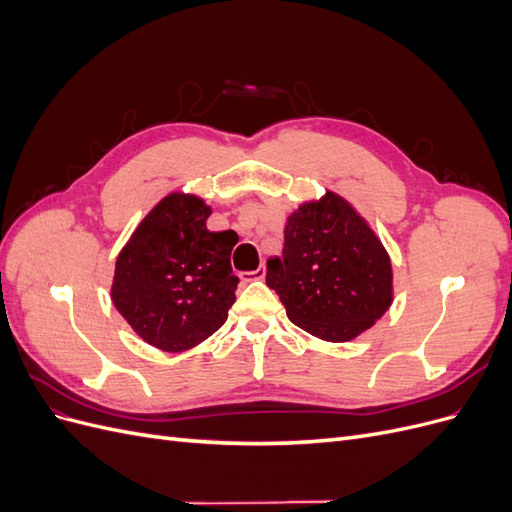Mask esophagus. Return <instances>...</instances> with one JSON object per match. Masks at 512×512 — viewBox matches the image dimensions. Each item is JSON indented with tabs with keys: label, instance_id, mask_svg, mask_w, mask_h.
<instances>
[{
	"label": "esophagus",
	"instance_id": "1",
	"mask_svg": "<svg viewBox=\"0 0 512 512\" xmlns=\"http://www.w3.org/2000/svg\"><path fill=\"white\" fill-rule=\"evenodd\" d=\"M267 275V269H265V265H260L256 271H245V273H241V280L243 282H252V280H262V277Z\"/></svg>",
	"mask_w": 512,
	"mask_h": 512
}]
</instances>
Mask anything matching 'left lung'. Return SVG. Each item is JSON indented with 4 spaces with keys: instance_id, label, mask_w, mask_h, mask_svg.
<instances>
[{
    "instance_id": "obj_1",
    "label": "left lung",
    "mask_w": 512,
    "mask_h": 512,
    "mask_svg": "<svg viewBox=\"0 0 512 512\" xmlns=\"http://www.w3.org/2000/svg\"><path fill=\"white\" fill-rule=\"evenodd\" d=\"M267 286L297 327L348 342L391 307V258L361 215L327 192L288 218L282 256L267 260Z\"/></svg>"
}]
</instances>
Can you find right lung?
Here are the masks:
<instances>
[{
	"label": "right lung",
	"instance_id": "add662e5",
	"mask_svg": "<svg viewBox=\"0 0 512 512\" xmlns=\"http://www.w3.org/2000/svg\"><path fill=\"white\" fill-rule=\"evenodd\" d=\"M211 209L190 194H168L123 247L111 288L119 314L147 344L183 352L218 331L235 303L239 277L230 252L237 235L211 232Z\"/></svg>",
	"mask_w": 512,
	"mask_h": 512
}]
</instances>
